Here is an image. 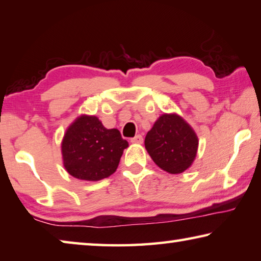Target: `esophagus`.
Returning <instances> with one entry per match:
<instances>
[{
  "label": "esophagus",
  "mask_w": 261,
  "mask_h": 261,
  "mask_svg": "<svg viewBox=\"0 0 261 261\" xmlns=\"http://www.w3.org/2000/svg\"><path fill=\"white\" fill-rule=\"evenodd\" d=\"M131 143L132 144H141L143 143V137H141L140 135L135 136L134 138H131Z\"/></svg>",
  "instance_id": "obj_1"
}]
</instances>
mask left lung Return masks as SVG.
<instances>
[{
	"mask_svg": "<svg viewBox=\"0 0 261 261\" xmlns=\"http://www.w3.org/2000/svg\"><path fill=\"white\" fill-rule=\"evenodd\" d=\"M196 132L177 114H163L145 138L152 160L169 174H180L192 165L198 151Z\"/></svg>",
	"mask_w": 261,
	"mask_h": 261,
	"instance_id": "obj_1",
	"label": "left lung"
}]
</instances>
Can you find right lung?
<instances>
[{"instance_id": "obj_1", "label": "right lung", "mask_w": 261, "mask_h": 261, "mask_svg": "<svg viewBox=\"0 0 261 261\" xmlns=\"http://www.w3.org/2000/svg\"><path fill=\"white\" fill-rule=\"evenodd\" d=\"M127 146L117 129H106L96 116L82 115L65 131L61 148L70 175L95 182L116 171Z\"/></svg>"}]
</instances>
